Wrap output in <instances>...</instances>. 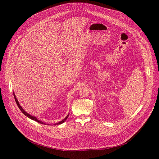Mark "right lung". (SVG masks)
Here are the masks:
<instances>
[{
  "label": "right lung",
  "instance_id": "add662e5",
  "mask_svg": "<svg viewBox=\"0 0 159 159\" xmlns=\"http://www.w3.org/2000/svg\"><path fill=\"white\" fill-rule=\"evenodd\" d=\"M14 94V99H15V101H16V104H17V105L18 106V107L19 108V109L21 111V112L23 113V114L25 115V116H26L27 117H28L29 118H30L31 120H34V121H36V122H38V123H41V124H43V125H47V124H46L45 123H43V121H41L40 120H38L35 116H32V115H30L29 113H28L26 111H25L24 109H23V108H22L20 106V104L19 103V102H18V101H17V98H16V96H15V94L14 93H13ZM69 116V114L62 121H60V122H58V123H55V124H54V125H61V124H62L63 123H64L65 121H66V120L67 119V118H68V116ZM49 125V124H48Z\"/></svg>",
  "mask_w": 159,
  "mask_h": 159
}]
</instances>
